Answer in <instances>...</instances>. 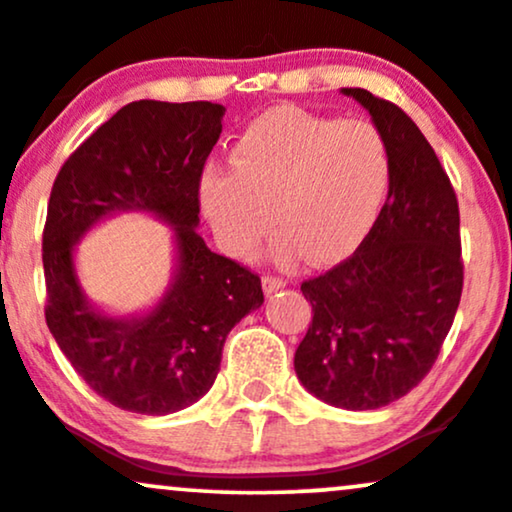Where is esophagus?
<instances>
[{
  "label": "esophagus",
  "instance_id": "1",
  "mask_svg": "<svg viewBox=\"0 0 512 512\" xmlns=\"http://www.w3.org/2000/svg\"><path fill=\"white\" fill-rule=\"evenodd\" d=\"M263 292L266 294H273V292H278V290H282V287L287 285L285 280L282 278H275V275H263Z\"/></svg>",
  "mask_w": 512,
  "mask_h": 512
}]
</instances>
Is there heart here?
Listing matches in <instances>:
<instances>
[{"label":"heart","mask_w":512,"mask_h":512,"mask_svg":"<svg viewBox=\"0 0 512 512\" xmlns=\"http://www.w3.org/2000/svg\"><path fill=\"white\" fill-rule=\"evenodd\" d=\"M232 165L213 162L201 172L203 215L234 256L254 254L275 220L280 263L302 254L333 263L357 249L390 184V153L374 124L299 107H275L244 126Z\"/></svg>","instance_id":"heart-1"}]
</instances>
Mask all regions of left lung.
I'll use <instances>...</instances> for the list:
<instances>
[{
  "label": "left lung",
  "mask_w": 512,
  "mask_h": 512,
  "mask_svg": "<svg viewBox=\"0 0 512 512\" xmlns=\"http://www.w3.org/2000/svg\"><path fill=\"white\" fill-rule=\"evenodd\" d=\"M390 153L388 198L359 249L314 280L309 330L294 352L302 386L342 410H378L429 374L462 294L460 210L419 126L393 102L342 88Z\"/></svg>",
  "instance_id": "1"
}]
</instances>
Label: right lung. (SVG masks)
Instances as JSON below:
<instances>
[{
	"label": "right lung",
	"instance_id": "1",
	"mask_svg": "<svg viewBox=\"0 0 512 512\" xmlns=\"http://www.w3.org/2000/svg\"><path fill=\"white\" fill-rule=\"evenodd\" d=\"M222 114L215 102H129L54 179L42 232L47 328L78 376L119 410L160 417L201 400L227 333L263 304L261 278L210 251L196 232L198 179ZM119 212H150L173 227L171 285L134 317L90 303L73 263L75 244Z\"/></svg>",
	"mask_w": 512,
	"mask_h": 512
}]
</instances>
